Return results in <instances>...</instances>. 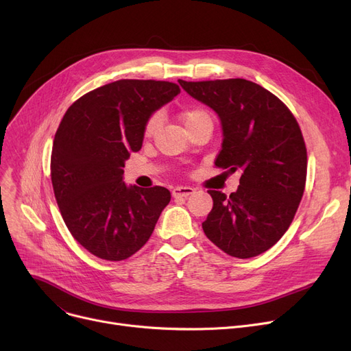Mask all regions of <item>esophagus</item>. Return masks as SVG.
<instances>
[{
    "instance_id": "obj_1",
    "label": "esophagus",
    "mask_w": 351,
    "mask_h": 351,
    "mask_svg": "<svg viewBox=\"0 0 351 351\" xmlns=\"http://www.w3.org/2000/svg\"><path fill=\"white\" fill-rule=\"evenodd\" d=\"M193 192H195V189L191 186H178V188L172 189V196L173 197H188Z\"/></svg>"
}]
</instances>
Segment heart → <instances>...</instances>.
<instances>
[{"mask_svg": "<svg viewBox=\"0 0 351 351\" xmlns=\"http://www.w3.org/2000/svg\"><path fill=\"white\" fill-rule=\"evenodd\" d=\"M208 118H210L209 112L205 109H202V108H191V109H188V110H185V112H183V122H185L186 128L192 126L193 123H196L202 119H208ZM159 126H160V115L154 114L152 117L147 118V121L143 126V136L145 138H152L156 134Z\"/></svg>", "mask_w": 351, "mask_h": 351, "instance_id": "heart-1", "label": "heart"}]
</instances>
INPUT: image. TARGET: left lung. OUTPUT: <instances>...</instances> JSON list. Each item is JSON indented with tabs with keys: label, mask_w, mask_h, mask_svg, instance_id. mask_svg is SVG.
<instances>
[{
	"label": "left lung",
	"mask_w": 351,
	"mask_h": 351,
	"mask_svg": "<svg viewBox=\"0 0 351 351\" xmlns=\"http://www.w3.org/2000/svg\"><path fill=\"white\" fill-rule=\"evenodd\" d=\"M179 84L222 123L215 165L242 171L229 197L208 191L213 208L202 223L205 234L237 259L269 250L289 229L304 192L307 152L296 118L278 97L247 80Z\"/></svg>",
	"instance_id": "obj_1"
}]
</instances>
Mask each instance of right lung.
I'll use <instances>...</instances> for the list:
<instances>
[{
    "instance_id": "right-lung-1",
    "label": "right lung",
    "mask_w": 351,
    "mask_h": 351,
    "mask_svg": "<svg viewBox=\"0 0 351 351\" xmlns=\"http://www.w3.org/2000/svg\"><path fill=\"white\" fill-rule=\"evenodd\" d=\"M179 92L173 82L119 80L73 102L57 129L55 199L73 239L99 259L119 262L136 253L171 202L166 188L126 186L123 168L142 147L147 118Z\"/></svg>"
}]
</instances>
